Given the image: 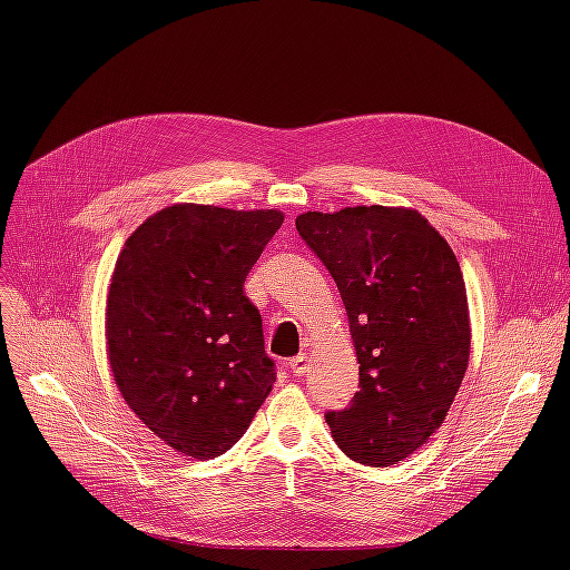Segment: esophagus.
Masks as SVG:
<instances>
[{
	"instance_id": "1",
	"label": "esophagus",
	"mask_w": 570,
	"mask_h": 570,
	"mask_svg": "<svg viewBox=\"0 0 570 570\" xmlns=\"http://www.w3.org/2000/svg\"><path fill=\"white\" fill-rule=\"evenodd\" d=\"M288 367H291V372L293 374H297V376H303L307 370H309V355L307 353H301V355H295V357H291V363H288Z\"/></svg>"
}]
</instances>
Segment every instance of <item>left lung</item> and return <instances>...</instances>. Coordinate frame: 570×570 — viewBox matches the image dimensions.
Segmentation results:
<instances>
[{
	"label": "left lung",
	"mask_w": 570,
	"mask_h": 570,
	"mask_svg": "<svg viewBox=\"0 0 570 570\" xmlns=\"http://www.w3.org/2000/svg\"><path fill=\"white\" fill-rule=\"evenodd\" d=\"M295 228L340 288L361 363V391L346 409L327 411L325 423L353 462L395 464L445 421L469 365L460 263L406 207L305 213Z\"/></svg>",
	"instance_id": "obj_1"
}]
</instances>
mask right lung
<instances>
[{
	"instance_id": "add662e5",
	"label": "right lung",
	"mask_w": 570,
	"mask_h": 570,
	"mask_svg": "<svg viewBox=\"0 0 570 570\" xmlns=\"http://www.w3.org/2000/svg\"><path fill=\"white\" fill-rule=\"evenodd\" d=\"M284 215L177 203L142 222L117 256L106 305L115 383L177 453L224 455L273 391L245 279Z\"/></svg>"
}]
</instances>
